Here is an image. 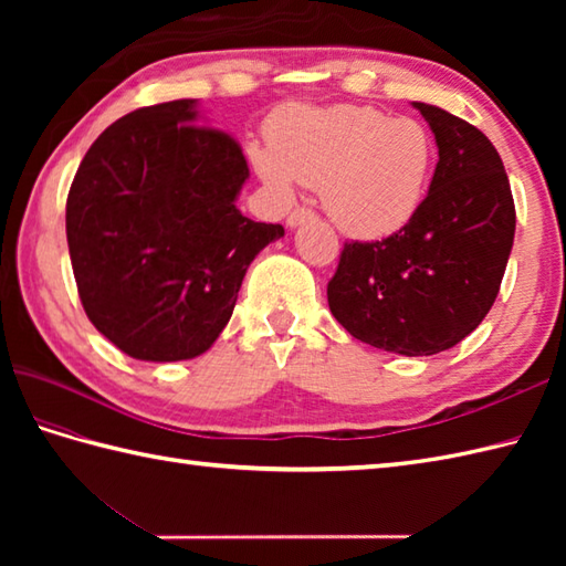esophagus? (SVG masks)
Masks as SVG:
<instances>
[{
    "label": "esophagus",
    "mask_w": 566,
    "mask_h": 566,
    "mask_svg": "<svg viewBox=\"0 0 566 566\" xmlns=\"http://www.w3.org/2000/svg\"><path fill=\"white\" fill-rule=\"evenodd\" d=\"M314 211H311V209H294L290 216H286V226H290V228H296V226H302L304 221H311V219H314Z\"/></svg>",
    "instance_id": "1"
}]
</instances>
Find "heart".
<instances>
[{"instance_id": "heart-1", "label": "heart", "mask_w": 566, "mask_h": 566, "mask_svg": "<svg viewBox=\"0 0 566 566\" xmlns=\"http://www.w3.org/2000/svg\"><path fill=\"white\" fill-rule=\"evenodd\" d=\"M264 185L292 197L294 182L321 187L323 209L345 235L399 233L423 207L438 148L416 118L371 106L292 109L272 130V150L252 148Z\"/></svg>"}]
</instances>
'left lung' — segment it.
Listing matches in <instances>:
<instances>
[{
    "mask_svg": "<svg viewBox=\"0 0 566 566\" xmlns=\"http://www.w3.org/2000/svg\"><path fill=\"white\" fill-rule=\"evenodd\" d=\"M413 106L438 146L428 197L399 233L345 243L328 306L353 338L423 357L464 340L494 306L515 207L501 155L482 130L440 106Z\"/></svg>",
    "mask_w": 566,
    "mask_h": 566,
    "instance_id": "1",
    "label": "left lung"
}]
</instances>
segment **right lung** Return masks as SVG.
Wrapping results in <instances>:
<instances>
[{"instance_id":"right-lung-1","label":"right lung","mask_w":566,"mask_h":566,"mask_svg":"<svg viewBox=\"0 0 566 566\" xmlns=\"http://www.w3.org/2000/svg\"><path fill=\"white\" fill-rule=\"evenodd\" d=\"M248 177L197 99L143 106L92 143L67 195V248L84 314L118 350L177 363L219 338L250 262L284 235L238 211Z\"/></svg>"}]
</instances>
